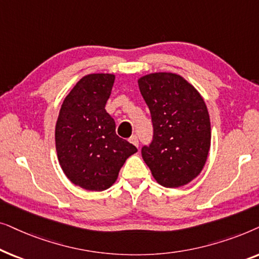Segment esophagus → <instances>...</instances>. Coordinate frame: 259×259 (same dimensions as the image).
<instances>
[{"instance_id": "obj_1", "label": "esophagus", "mask_w": 259, "mask_h": 259, "mask_svg": "<svg viewBox=\"0 0 259 259\" xmlns=\"http://www.w3.org/2000/svg\"><path fill=\"white\" fill-rule=\"evenodd\" d=\"M130 143L133 144L134 146L139 147V139H138L137 136H132V137H131V138H130Z\"/></svg>"}]
</instances>
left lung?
Instances as JSON below:
<instances>
[{"label":"left lung","instance_id":"1","mask_svg":"<svg viewBox=\"0 0 259 259\" xmlns=\"http://www.w3.org/2000/svg\"><path fill=\"white\" fill-rule=\"evenodd\" d=\"M138 84L153 123V140L141 148L144 161L161 186L186 185L201 172L211 146L204 99L175 73L147 74Z\"/></svg>","mask_w":259,"mask_h":259}]
</instances>
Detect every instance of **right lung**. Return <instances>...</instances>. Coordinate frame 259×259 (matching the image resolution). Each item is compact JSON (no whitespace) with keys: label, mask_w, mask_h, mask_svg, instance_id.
I'll use <instances>...</instances> for the list:
<instances>
[{"label":"right lung","mask_w":259,"mask_h":259,"mask_svg":"<svg viewBox=\"0 0 259 259\" xmlns=\"http://www.w3.org/2000/svg\"><path fill=\"white\" fill-rule=\"evenodd\" d=\"M113 74H88L65 98L55 126V146L63 173L74 185L104 191L118 178L126 159L138 151L116 136L105 106Z\"/></svg>","instance_id":"add662e5"}]
</instances>
